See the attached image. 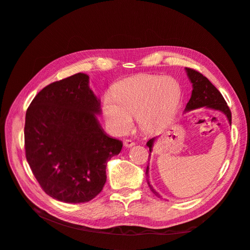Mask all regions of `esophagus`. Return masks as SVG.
I'll use <instances>...</instances> for the list:
<instances>
[{"mask_svg": "<svg viewBox=\"0 0 250 250\" xmlns=\"http://www.w3.org/2000/svg\"><path fill=\"white\" fill-rule=\"evenodd\" d=\"M134 145H135L134 142H132V141H130V140H125V141H124V146H125L126 148H131V147H133Z\"/></svg>", "mask_w": 250, "mask_h": 250, "instance_id": "esophagus-1", "label": "esophagus"}]
</instances>
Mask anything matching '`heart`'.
<instances>
[{"label":"heart","mask_w":250,"mask_h":250,"mask_svg":"<svg viewBox=\"0 0 250 250\" xmlns=\"http://www.w3.org/2000/svg\"><path fill=\"white\" fill-rule=\"evenodd\" d=\"M179 97L175 80L144 75L116 84L112 93L104 95L102 110L109 129L117 135L130 129L133 116L144 132H152L168 123Z\"/></svg>","instance_id":"heart-1"}]
</instances>
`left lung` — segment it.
Returning a JSON list of instances; mask_svg holds the SVG:
<instances>
[{
    "mask_svg": "<svg viewBox=\"0 0 250 250\" xmlns=\"http://www.w3.org/2000/svg\"><path fill=\"white\" fill-rule=\"evenodd\" d=\"M185 70L188 80H190L192 83V87H193L191 98L187 104L185 112L198 109L201 107L208 108L211 110H218L223 113V115L226 117V119H228L229 123L231 125V112L228 106V104H226L224 98L222 97L221 93L219 92L213 84H211L210 81L207 77H204L203 75L200 74L199 72L188 69V67H186ZM157 138H152L150 139L146 144V145L149 147V151H150L149 157L151 156V152H152L153 146ZM148 174H149V165L147 166V169H146L147 177H148ZM147 183L150 190L152 191L157 197H161V196L158 195V193L152 188V186L150 185L148 178H147Z\"/></svg>",
    "mask_w": 250,
    "mask_h": 250,
    "instance_id": "1",
    "label": "left lung"
}]
</instances>
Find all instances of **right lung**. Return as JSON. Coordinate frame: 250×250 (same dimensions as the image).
Returning <instances> with one entry per match:
<instances>
[{
  "label": "right lung",
  "instance_id": "add662e5",
  "mask_svg": "<svg viewBox=\"0 0 250 250\" xmlns=\"http://www.w3.org/2000/svg\"><path fill=\"white\" fill-rule=\"evenodd\" d=\"M101 111V101L83 73L43 87L28 107L26 158L52 198L82 203L102 191L107 162L123 143L104 131L97 117Z\"/></svg>",
  "mask_w": 250,
  "mask_h": 250
}]
</instances>
